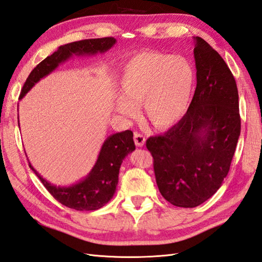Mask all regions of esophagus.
<instances>
[{
	"instance_id": "esophagus-1",
	"label": "esophagus",
	"mask_w": 262,
	"mask_h": 262,
	"mask_svg": "<svg viewBox=\"0 0 262 262\" xmlns=\"http://www.w3.org/2000/svg\"><path fill=\"white\" fill-rule=\"evenodd\" d=\"M134 142H135L136 146H138V147H143L146 143V139L143 135H141V134L135 133L134 134Z\"/></svg>"
}]
</instances>
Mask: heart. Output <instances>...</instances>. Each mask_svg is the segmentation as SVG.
Here are the masks:
<instances>
[{"mask_svg":"<svg viewBox=\"0 0 262 262\" xmlns=\"http://www.w3.org/2000/svg\"><path fill=\"white\" fill-rule=\"evenodd\" d=\"M194 79L193 67L183 57L139 52L121 70L116 111L130 118L137 113L135 103L143 102L146 116L156 128H169L190 107Z\"/></svg>","mask_w":262,"mask_h":262,"instance_id":"b5f03b06","label":"heart"}]
</instances>
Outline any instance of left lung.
Instances as JSON below:
<instances>
[{"mask_svg": "<svg viewBox=\"0 0 262 262\" xmlns=\"http://www.w3.org/2000/svg\"><path fill=\"white\" fill-rule=\"evenodd\" d=\"M194 60L196 88L185 116L146 142L161 194L180 208H195L221 187L241 129L238 88L226 61L200 36Z\"/></svg>", "mask_w": 262, "mask_h": 262, "instance_id": "left-lung-1", "label": "left lung"}]
</instances>
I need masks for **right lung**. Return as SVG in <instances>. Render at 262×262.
I'll use <instances>...</instances> for the list:
<instances>
[{
    "label": "right lung",
    "mask_w": 262,
    "mask_h": 262,
    "mask_svg": "<svg viewBox=\"0 0 262 262\" xmlns=\"http://www.w3.org/2000/svg\"><path fill=\"white\" fill-rule=\"evenodd\" d=\"M116 42V39L114 38H101L81 40L60 46L57 51L47 57L31 71L22 88L19 99H22L42 78L50 75L60 64L68 61L72 57H86L95 56L97 53H105L111 50ZM134 150H135V144L133 141L132 130L113 134L102 143L98 157L89 174L77 183L68 186L51 184L35 171L31 163L29 162V164L30 168L40 179L42 184L60 203L77 211H93L102 208L113 199L118 184L121 163Z\"/></svg>",
    "instance_id": "right-lung-1"
}]
</instances>
